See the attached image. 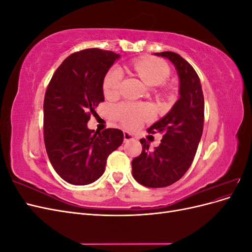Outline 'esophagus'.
Wrapping results in <instances>:
<instances>
[{
    "mask_svg": "<svg viewBox=\"0 0 252 252\" xmlns=\"http://www.w3.org/2000/svg\"><path fill=\"white\" fill-rule=\"evenodd\" d=\"M133 139H134V136H133L131 133H129V132H127V131L124 132V141H125V142L132 141Z\"/></svg>",
    "mask_w": 252,
    "mask_h": 252,
    "instance_id": "34e87169",
    "label": "esophagus"
}]
</instances>
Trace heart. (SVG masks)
Wrapping results in <instances>:
<instances>
[{
    "label": "heart",
    "mask_w": 252,
    "mask_h": 252,
    "mask_svg": "<svg viewBox=\"0 0 252 252\" xmlns=\"http://www.w3.org/2000/svg\"><path fill=\"white\" fill-rule=\"evenodd\" d=\"M133 68L140 78L149 86H158L163 84L170 74V68L164 61L157 58H142L135 60ZM123 80V70L119 66H113L105 74L103 90L106 95L118 94L121 83ZM118 117L127 127L134 128L142 122L154 117V109L148 105L122 104L117 108Z\"/></svg>",
    "instance_id": "heart-1"
}]
</instances>
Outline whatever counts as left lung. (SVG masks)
Returning <instances> with one entry per match:
<instances>
[{
	"mask_svg": "<svg viewBox=\"0 0 252 252\" xmlns=\"http://www.w3.org/2000/svg\"><path fill=\"white\" fill-rule=\"evenodd\" d=\"M168 59L179 75V100L169 112L148 128L162 132L161 144L149 150L141 139L142 154L132 159V175L136 182L150 188L169 186L179 181L191 166L203 133L204 95L193 67L171 51L155 53Z\"/></svg>",
	"mask_w": 252,
	"mask_h": 252,
	"instance_id": "8db88e82",
	"label": "left lung"
}]
</instances>
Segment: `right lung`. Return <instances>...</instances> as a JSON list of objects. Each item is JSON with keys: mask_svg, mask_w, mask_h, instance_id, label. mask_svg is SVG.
<instances>
[{"mask_svg": "<svg viewBox=\"0 0 252 252\" xmlns=\"http://www.w3.org/2000/svg\"><path fill=\"white\" fill-rule=\"evenodd\" d=\"M120 58L97 48L74 52L59 66L45 94V147L57 173L72 185L95 182L108 156L123 143L120 129L94 131L87 127L104 101L105 74Z\"/></svg>", "mask_w": 252, "mask_h": 252, "instance_id": "right-lung-1", "label": "right lung"}]
</instances>
